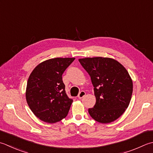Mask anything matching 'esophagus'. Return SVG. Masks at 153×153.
I'll list each match as a JSON object with an SVG mask.
<instances>
[{"label": "esophagus", "mask_w": 153, "mask_h": 153, "mask_svg": "<svg viewBox=\"0 0 153 153\" xmlns=\"http://www.w3.org/2000/svg\"><path fill=\"white\" fill-rule=\"evenodd\" d=\"M85 94H85V92L84 91H81L79 92V94H78V96H77V97H78L79 99H82V98H83V97L85 96Z\"/></svg>", "instance_id": "1"}]
</instances>
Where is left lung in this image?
<instances>
[{"label":"left lung","mask_w":153,"mask_h":153,"mask_svg":"<svg viewBox=\"0 0 153 153\" xmlns=\"http://www.w3.org/2000/svg\"><path fill=\"white\" fill-rule=\"evenodd\" d=\"M91 77L96 103L88 112L101 123H109L121 116L129 105L133 81L127 70L110 58L94 57L79 59Z\"/></svg>","instance_id":"1"}]
</instances>
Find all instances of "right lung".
Masks as SVG:
<instances>
[{"instance_id":"1","label":"right lung","mask_w":153,"mask_h":153,"mask_svg":"<svg viewBox=\"0 0 153 153\" xmlns=\"http://www.w3.org/2000/svg\"><path fill=\"white\" fill-rule=\"evenodd\" d=\"M74 58H56L39 64L30 75L26 99L40 120L55 123L67 116L73 100L65 94L62 74Z\"/></svg>"}]
</instances>
